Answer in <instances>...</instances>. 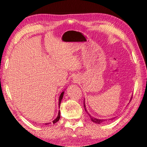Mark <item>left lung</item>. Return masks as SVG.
I'll use <instances>...</instances> for the list:
<instances>
[{"label":"left lung","instance_id":"left-lung-1","mask_svg":"<svg viewBox=\"0 0 147 147\" xmlns=\"http://www.w3.org/2000/svg\"><path fill=\"white\" fill-rule=\"evenodd\" d=\"M132 99V98H131ZM84 107H85V104H84ZM85 111H86V109H85ZM89 116H90V118H91V120L92 121H94V123H98V124H100V123H101V122H103V121H105V120H103V119H96V118H92V116H90V114H89ZM114 119V118H111V119Z\"/></svg>","mask_w":147,"mask_h":147}]
</instances>
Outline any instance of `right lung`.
Returning a JSON list of instances; mask_svg holds the SVG:
<instances>
[{
    "instance_id": "obj_1",
    "label": "right lung",
    "mask_w": 147,
    "mask_h": 147,
    "mask_svg": "<svg viewBox=\"0 0 147 147\" xmlns=\"http://www.w3.org/2000/svg\"><path fill=\"white\" fill-rule=\"evenodd\" d=\"M63 94H64V92H62V93H61V94H60V98H59V107H60V103H61V101H62V98H63ZM60 112L59 111V113H58V116H57V118H56L54 121H53V124L54 123H57L58 120L60 119ZM51 123H45V125H48V124H50Z\"/></svg>"
}]
</instances>
